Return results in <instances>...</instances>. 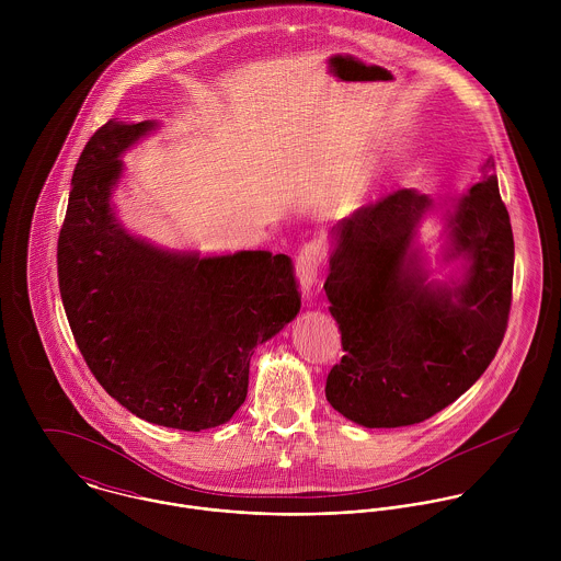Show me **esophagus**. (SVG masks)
Listing matches in <instances>:
<instances>
[{
	"label": "esophagus",
	"instance_id": "obj_1",
	"mask_svg": "<svg viewBox=\"0 0 561 561\" xmlns=\"http://www.w3.org/2000/svg\"><path fill=\"white\" fill-rule=\"evenodd\" d=\"M321 261H323V248L320 241L305 243L296 256V278L305 298H309L316 287Z\"/></svg>",
	"mask_w": 561,
	"mask_h": 561
}]
</instances>
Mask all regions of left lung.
Listing matches in <instances>:
<instances>
[{"label":"left lung","instance_id":"1","mask_svg":"<svg viewBox=\"0 0 561 561\" xmlns=\"http://www.w3.org/2000/svg\"><path fill=\"white\" fill-rule=\"evenodd\" d=\"M443 263L430 278L416 231L436 207L427 194L398 190L356 209L330 231L328 311L343 358L325 400L363 427L421 423L469 391L494 358L512 305L514 238L494 161L467 194L445 198Z\"/></svg>","mask_w":561,"mask_h":561}]
</instances>
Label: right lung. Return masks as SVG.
<instances>
[{
  "instance_id": "1",
  "label": "right lung",
  "mask_w": 561,
  "mask_h": 561,
  "mask_svg": "<svg viewBox=\"0 0 561 561\" xmlns=\"http://www.w3.org/2000/svg\"><path fill=\"white\" fill-rule=\"evenodd\" d=\"M158 127L112 118L88 140L58 240V280L99 385L149 423L201 432L236 414L254 347L300 313V294L287 254L201 256L123 227L112 203L121 158Z\"/></svg>"
}]
</instances>
